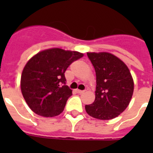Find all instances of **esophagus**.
Here are the masks:
<instances>
[{
	"mask_svg": "<svg viewBox=\"0 0 153 153\" xmlns=\"http://www.w3.org/2000/svg\"><path fill=\"white\" fill-rule=\"evenodd\" d=\"M85 90H76V93H79V94H81V93H84Z\"/></svg>",
	"mask_w": 153,
	"mask_h": 153,
	"instance_id": "esophagus-1",
	"label": "esophagus"
}]
</instances>
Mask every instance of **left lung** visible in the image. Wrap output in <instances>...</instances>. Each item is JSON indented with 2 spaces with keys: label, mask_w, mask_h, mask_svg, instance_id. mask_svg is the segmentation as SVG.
I'll return each mask as SVG.
<instances>
[{
  "label": "left lung",
  "mask_w": 153,
  "mask_h": 153,
  "mask_svg": "<svg viewBox=\"0 0 153 153\" xmlns=\"http://www.w3.org/2000/svg\"><path fill=\"white\" fill-rule=\"evenodd\" d=\"M97 76L95 100L86 105V113L93 118L109 120L127 108L134 90V82L123 60L108 52H87Z\"/></svg>",
  "instance_id": "obj_1"
}]
</instances>
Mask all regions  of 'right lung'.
Masks as SVG:
<instances>
[{
  "mask_svg": "<svg viewBox=\"0 0 153 153\" xmlns=\"http://www.w3.org/2000/svg\"><path fill=\"white\" fill-rule=\"evenodd\" d=\"M78 51L51 48L40 51L24 66L21 78L22 95L30 109L44 117H53L64 109L72 95L64 73L75 60L83 57Z\"/></svg>",
  "mask_w": 153,
  "mask_h": 153,
  "instance_id": "right-lung-1",
  "label": "right lung"
}]
</instances>
